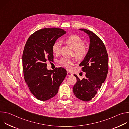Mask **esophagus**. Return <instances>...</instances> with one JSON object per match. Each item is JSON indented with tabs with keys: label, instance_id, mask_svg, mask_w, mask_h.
I'll list each match as a JSON object with an SVG mask.
<instances>
[{
	"label": "esophagus",
	"instance_id": "1",
	"mask_svg": "<svg viewBox=\"0 0 129 129\" xmlns=\"http://www.w3.org/2000/svg\"><path fill=\"white\" fill-rule=\"evenodd\" d=\"M67 75L68 76H72V73L70 72H69V71H67Z\"/></svg>",
	"mask_w": 129,
	"mask_h": 129
}]
</instances>
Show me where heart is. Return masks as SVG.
<instances>
[{
  "label": "heart",
  "mask_w": 129,
  "mask_h": 129,
  "mask_svg": "<svg viewBox=\"0 0 129 129\" xmlns=\"http://www.w3.org/2000/svg\"><path fill=\"white\" fill-rule=\"evenodd\" d=\"M65 42L68 44L75 50V55L78 58H83L87 52V49L84 44L83 41L79 36L73 35L68 37L65 40ZM61 43L59 42H55L52 47V50L55 54H59L60 52ZM59 63L65 67L67 69H70L71 65L75 64L74 61L67 58H63L59 61Z\"/></svg>",
  "instance_id": "heart-1"
}]
</instances>
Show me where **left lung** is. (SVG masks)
I'll use <instances>...</instances> for the list:
<instances>
[{
	"instance_id": "8db88e82",
	"label": "left lung",
	"mask_w": 129,
	"mask_h": 129,
	"mask_svg": "<svg viewBox=\"0 0 129 129\" xmlns=\"http://www.w3.org/2000/svg\"><path fill=\"white\" fill-rule=\"evenodd\" d=\"M89 37L88 51L80 64L86 72L85 78L81 80L76 75L77 83L73 86L75 95L84 101H89L93 98L104 82L108 71V56L105 46L94 33L86 29H79Z\"/></svg>"
}]
</instances>
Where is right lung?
I'll return each mask as SVG.
<instances>
[{
	"label": "right lung",
	"mask_w": 129,
	"mask_h": 129,
	"mask_svg": "<svg viewBox=\"0 0 129 129\" xmlns=\"http://www.w3.org/2000/svg\"><path fill=\"white\" fill-rule=\"evenodd\" d=\"M66 33L57 28H46L33 33L28 38L23 52L24 80L34 96L46 101L56 95L67 72L65 68L48 70L47 60L53 59L52 47Z\"/></svg>",
	"instance_id": "1"
}]
</instances>
